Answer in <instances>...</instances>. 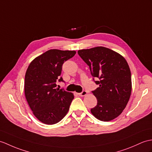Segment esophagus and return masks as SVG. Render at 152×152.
<instances>
[{"label": "esophagus", "mask_w": 152, "mask_h": 152, "mask_svg": "<svg viewBox=\"0 0 152 152\" xmlns=\"http://www.w3.org/2000/svg\"><path fill=\"white\" fill-rule=\"evenodd\" d=\"M87 94V92L86 91H83L82 93H78V95H79V96H86Z\"/></svg>", "instance_id": "esophagus-1"}]
</instances>
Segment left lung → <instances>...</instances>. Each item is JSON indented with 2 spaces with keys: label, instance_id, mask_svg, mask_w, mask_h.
Segmentation results:
<instances>
[{
  "label": "left lung",
  "instance_id": "1",
  "mask_svg": "<svg viewBox=\"0 0 152 152\" xmlns=\"http://www.w3.org/2000/svg\"><path fill=\"white\" fill-rule=\"evenodd\" d=\"M77 54L89 66L99 87L92 91L97 105L91 109L97 119L107 122L122 113L132 93V75L125 58L111 49L97 47L83 49Z\"/></svg>",
  "mask_w": 152,
  "mask_h": 152
}]
</instances>
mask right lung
Segmentation results:
<instances>
[{
	"label": "right lung",
	"instance_id": "obj_1",
	"mask_svg": "<svg viewBox=\"0 0 152 152\" xmlns=\"http://www.w3.org/2000/svg\"><path fill=\"white\" fill-rule=\"evenodd\" d=\"M75 54L74 50L51 49L35 58L28 66L24 93L34 115L44 124H56L67 113L74 95L57 89L56 82H64L60 76L62 65Z\"/></svg>",
	"mask_w": 152,
	"mask_h": 152
}]
</instances>
